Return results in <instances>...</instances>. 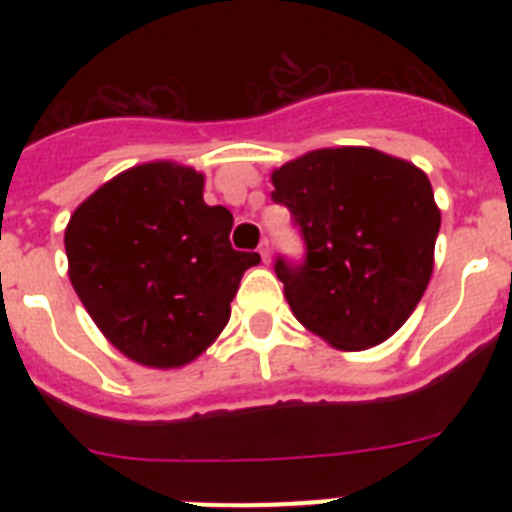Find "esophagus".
<instances>
[{
  "mask_svg": "<svg viewBox=\"0 0 512 512\" xmlns=\"http://www.w3.org/2000/svg\"><path fill=\"white\" fill-rule=\"evenodd\" d=\"M259 256H261V261H264V264H269L271 261V248H269V241H261V246H259Z\"/></svg>",
  "mask_w": 512,
  "mask_h": 512,
  "instance_id": "1",
  "label": "esophagus"
}]
</instances>
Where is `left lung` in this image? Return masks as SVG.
Returning <instances> with one entry per match:
<instances>
[{
  "mask_svg": "<svg viewBox=\"0 0 512 512\" xmlns=\"http://www.w3.org/2000/svg\"><path fill=\"white\" fill-rule=\"evenodd\" d=\"M271 182L305 243L300 261H274L295 318L341 351L387 341L433 271L441 212L428 176L374 148H323Z\"/></svg>",
  "mask_w": 512,
  "mask_h": 512,
  "instance_id": "8db88e82",
  "label": "left lung"
}]
</instances>
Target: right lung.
<instances>
[{"label": "right lung", "instance_id": "add662e5", "mask_svg": "<svg viewBox=\"0 0 512 512\" xmlns=\"http://www.w3.org/2000/svg\"><path fill=\"white\" fill-rule=\"evenodd\" d=\"M202 174L143 164L81 202L66 228L69 277L107 341L158 369L189 364L228 325L259 253L230 246L233 215L202 200Z\"/></svg>", "mask_w": 512, "mask_h": 512}]
</instances>
